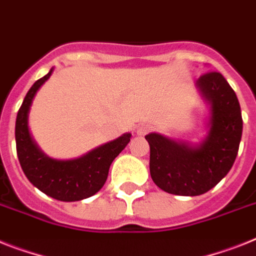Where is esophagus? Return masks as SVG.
<instances>
[{
    "instance_id": "34e87169",
    "label": "esophagus",
    "mask_w": 256,
    "mask_h": 256,
    "mask_svg": "<svg viewBox=\"0 0 256 256\" xmlns=\"http://www.w3.org/2000/svg\"><path fill=\"white\" fill-rule=\"evenodd\" d=\"M150 132V126L148 124H140L136 128V134L138 135H146Z\"/></svg>"
}]
</instances>
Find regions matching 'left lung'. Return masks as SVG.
I'll return each instance as SVG.
<instances>
[{
    "label": "left lung",
    "instance_id": "left-lung-1",
    "mask_svg": "<svg viewBox=\"0 0 256 256\" xmlns=\"http://www.w3.org/2000/svg\"><path fill=\"white\" fill-rule=\"evenodd\" d=\"M195 87L208 106L204 138L190 143L158 132L146 135L152 181L161 190L182 196H196L214 188L233 166L242 138L241 106L226 79L210 72Z\"/></svg>",
    "mask_w": 256,
    "mask_h": 256
}]
</instances>
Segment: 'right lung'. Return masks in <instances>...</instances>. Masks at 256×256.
I'll return each instance as SVG.
<instances>
[{"label":"right lung","mask_w":256,"mask_h":256,"mask_svg":"<svg viewBox=\"0 0 256 256\" xmlns=\"http://www.w3.org/2000/svg\"><path fill=\"white\" fill-rule=\"evenodd\" d=\"M53 70L34 83L19 108L15 122L16 154L26 177L35 188L57 200L78 202L95 195L104 186L110 164L128 144L132 134L126 132L76 158L57 160L45 154L30 132L28 116L36 94Z\"/></svg>","instance_id":"right-lung-1"}]
</instances>
